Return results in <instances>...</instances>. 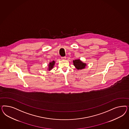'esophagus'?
Returning <instances> with one entry per match:
<instances>
[{
  "label": "esophagus",
  "mask_w": 129,
  "mask_h": 129,
  "mask_svg": "<svg viewBox=\"0 0 129 129\" xmlns=\"http://www.w3.org/2000/svg\"><path fill=\"white\" fill-rule=\"evenodd\" d=\"M66 59V57H61V59H63V60Z\"/></svg>",
  "instance_id": "1"
}]
</instances>
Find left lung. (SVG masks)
Returning a JSON list of instances; mask_svg holds the SVG:
<instances>
[{
	"instance_id": "left-lung-1",
	"label": "left lung",
	"mask_w": 129,
	"mask_h": 129,
	"mask_svg": "<svg viewBox=\"0 0 129 129\" xmlns=\"http://www.w3.org/2000/svg\"><path fill=\"white\" fill-rule=\"evenodd\" d=\"M73 63L75 67L78 70H81L83 69H84L87 66L86 63L82 62L80 59H75L73 61Z\"/></svg>"
}]
</instances>
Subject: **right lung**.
<instances>
[{"instance_id": "1", "label": "right lung", "mask_w": 129, "mask_h": 129, "mask_svg": "<svg viewBox=\"0 0 129 129\" xmlns=\"http://www.w3.org/2000/svg\"><path fill=\"white\" fill-rule=\"evenodd\" d=\"M55 63V61L53 60L52 61H51V62L49 63L48 64V67L47 68V70H48L49 71H51L54 66Z\"/></svg>"}]
</instances>
